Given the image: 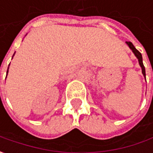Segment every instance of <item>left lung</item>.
<instances>
[{
    "instance_id": "left-lung-1",
    "label": "left lung",
    "mask_w": 153,
    "mask_h": 153,
    "mask_svg": "<svg viewBox=\"0 0 153 153\" xmlns=\"http://www.w3.org/2000/svg\"><path fill=\"white\" fill-rule=\"evenodd\" d=\"M126 43L127 45L129 47V48L132 50L133 53H134V55L136 56V58L138 59L139 64H140V67H141V70H142V74H143V76H144L145 78H146V70H145V66L144 65H143V61H142V55H141V53L134 48V46L133 45L132 42H126Z\"/></svg>"
}]
</instances>
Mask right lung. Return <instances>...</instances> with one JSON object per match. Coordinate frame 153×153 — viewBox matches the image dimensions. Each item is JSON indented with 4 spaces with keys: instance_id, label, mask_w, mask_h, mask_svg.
<instances>
[{
    "instance_id": "obj_1",
    "label": "right lung",
    "mask_w": 153,
    "mask_h": 153,
    "mask_svg": "<svg viewBox=\"0 0 153 153\" xmlns=\"http://www.w3.org/2000/svg\"><path fill=\"white\" fill-rule=\"evenodd\" d=\"M14 55V54H13ZM8 69H9V66H8ZM8 69H7V73H8Z\"/></svg>"
}]
</instances>
